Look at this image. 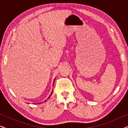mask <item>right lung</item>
<instances>
[{
  "label": "right lung",
  "instance_id": "add662e5",
  "mask_svg": "<svg viewBox=\"0 0 128 128\" xmlns=\"http://www.w3.org/2000/svg\"><path fill=\"white\" fill-rule=\"evenodd\" d=\"M55 80H54V81H55ZM52 92H51V94H50V97H48V98H50V96H51V95H52ZM45 101H44V102H45Z\"/></svg>",
  "mask_w": 128,
  "mask_h": 128
}]
</instances>
